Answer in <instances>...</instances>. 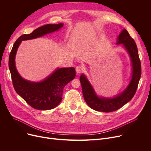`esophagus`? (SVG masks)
<instances>
[{
    "label": "esophagus",
    "mask_w": 151,
    "mask_h": 151,
    "mask_svg": "<svg viewBox=\"0 0 151 151\" xmlns=\"http://www.w3.org/2000/svg\"><path fill=\"white\" fill-rule=\"evenodd\" d=\"M76 71L77 73H80L82 71V68L80 66H77L76 67Z\"/></svg>",
    "instance_id": "34e87169"
}]
</instances>
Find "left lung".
I'll use <instances>...</instances> for the list:
<instances>
[{"label":"left lung","mask_w":151,"mask_h":151,"mask_svg":"<svg viewBox=\"0 0 151 151\" xmlns=\"http://www.w3.org/2000/svg\"><path fill=\"white\" fill-rule=\"evenodd\" d=\"M117 45L122 44L130 56L132 63L131 80L127 87L113 97L99 96L84 74L80 77L84 99L88 106L97 111L111 112L121 108L132 100L138 88L141 75V62L137 45L126 29H124L117 38Z\"/></svg>","instance_id":"obj_1"}]
</instances>
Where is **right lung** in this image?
I'll return each instance as SVG.
<instances>
[{"mask_svg":"<svg viewBox=\"0 0 151 151\" xmlns=\"http://www.w3.org/2000/svg\"><path fill=\"white\" fill-rule=\"evenodd\" d=\"M63 23L46 24L30 34L20 36L15 42L10 52L9 66L14 90L32 108L47 110L56 107L62 100L63 88L76 76L75 68H57L48 76L39 82L25 80L19 74L15 64V57L22 41L41 37L61 29Z\"/></svg>","mask_w":151,"mask_h":151,"instance_id":"1","label":"right lung"}]
</instances>
